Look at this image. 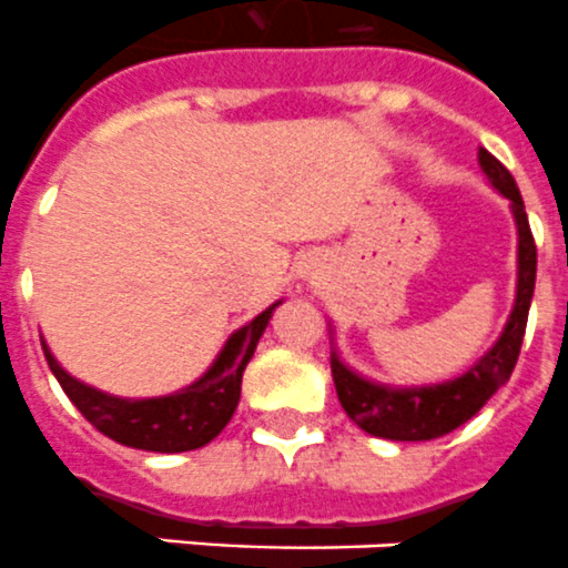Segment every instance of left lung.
<instances>
[{"label":"left lung","mask_w":568,"mask_h":568,"mask_svg":"<svg viewBox=\"0 0 568 568\" xmlns=\"http://www.w3.org/2000/svg\"><path fill=\"white\" fill-rule=\"evenodd\" d=\"M479 166L490 184L511 202L514 225H517V297H514L508 323L497 343L470 366L468 373L445 381V384H433V387L375 384V381L357 375L352 366L343 364L337 352H332V378H335L341 407L369 436L393 438V442H430V438L445 436L474 418L490 395L511 378L523 335H526L528 308L535 297L537 247L514 175L488 150H479Z\"/></svg>","instance_id":"1"}]
</instances>
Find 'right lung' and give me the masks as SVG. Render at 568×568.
<instances>
[{"instance_id": "obj_1", "label": "right lung", "mask_w": 568, "mask_h": 568, "mask_svg": "<svg viewBox=\"0 0 568 568\" xmlns=\"http://www.w3.org/2000/svg\"><path fill=\"white\" fill-rule=\"evenodd\" d=\"M280 303L283 300H276L274 306L256 314L247 326L236 328L202 378L179 393L155 395V398H118V395L100 393L83 381L71 378L63 366L57 364L45 341H42V352L71 404L103 436L114 438L118 445L152 450V454H184V450L204 447L225 430L233 409L240 404L242 373L247 361L254 357L256 343Z\"/></svg>"}]
</instances>
